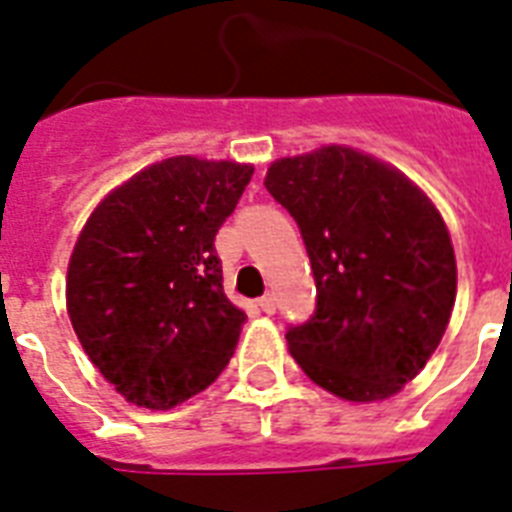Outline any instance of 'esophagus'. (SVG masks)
<instances>
[{
	"mask_svg": "<svg viewBox=\"0 0 512 512\" xmlns=\"http://www.w3.org/2000/svg\"><path fill=\"white\" fill-rule=\"evenodd\" d=\"M259 306H261V312H264V314H275V309H277L275 296H272V293H267L264 298H259Z\"/></svg>",
	"mask_w": 512,
	"mask_h": 512,
	"instance_id": "1",
	"label": "esophagus"
}]
</instances>
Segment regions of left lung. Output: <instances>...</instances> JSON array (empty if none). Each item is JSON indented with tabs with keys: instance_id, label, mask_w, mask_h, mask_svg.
Listing matches in <instances>:
<instances>
[{
	"instance_id": "left-lung-1",
	"label": "left lung",
	"mask_w": 512,
	"mask_h": 512,
	"mask_svg": "<svg viewBox=\"0 0 512 512\" xmlns=\"http://www.w3.org/2000/svg\"><path fill=\"white\" fill-rule=\"evenodd\" d=\"M264 185L304 237L317 312L290 357L346 402L399 394L431 359L457 296L452 237L404 171L349 145L277 158Z\"/></svg>"
}]
</instances>
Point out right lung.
I'll use <instances>...</instances> for the list:
<instances>
[{"label": "right lung", "instance_id": "add662e5", "mask_svg": "<svg viewBox=\"0 0 512 512\" xmlns=\"http://www.w3.org/2000/svg\"><path fill=\"white\" fill-rule=\"evenodd\" d=\"M251 163L174 155L110 190L76 237L65 309L89 362L126 402L171 410L230 365L245 312L214 237Z\"/></svg>", "mask_w": 512, "mask_h": 512}]
</instances>
